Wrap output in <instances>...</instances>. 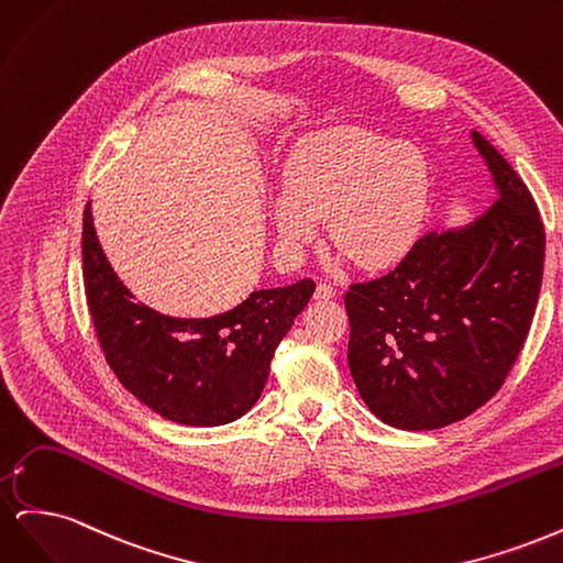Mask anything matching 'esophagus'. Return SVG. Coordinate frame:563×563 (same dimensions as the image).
<instances>
[{
	"mask_svg": "<svg viewBox=\"0 0 563 563\" xmlns=\"http://www.w3.org/2000/svg\"><path fill=\"white\" fill-rule=\"evenodd\" d=\"M333 296H335V288H333V284H327V282H319V284H317L314 298H319V300H329V298H333Z\"/></svg>",
	"mask_w": 563,
	"mask_h": 563,
	"instance_id": "34e87169",
	"label": "esophagus"
}]
</instances>
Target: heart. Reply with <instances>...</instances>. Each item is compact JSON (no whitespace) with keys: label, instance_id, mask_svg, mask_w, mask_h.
Here are the masks:
<instances>
[{"label":"heart","instance_id":"1","mask_svg":"<svg viewBox=\"0 0 563 563\" xmlns=\"http://www.w3.org/2000/svg\"><path fill=\"white\" fill-rule=\"evenodd\" d=\"M275 220L298 255L327 220L335 251L360 267H383L411 249L428 209V164L404 141L340 126L305 141L284 172Z\"/></svg>","mask_w":563,"mask_h":563}]
</instances>
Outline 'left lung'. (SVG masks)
<instances>
[{
    "label": "left lung",
    "instance_id": "1",
    "mask_svg": "<svg viewBox=\"0 0 563 563\" xmlns=\"http://www.w3.org/2000/svg\"><path fill=\"white\" fill-rule=\"evenodd\" d=\"M498 199L474 223L428 232L387 275L350 284L347 362L373 416L399 430H437L503 387L531 329L544 228L512 166L479 131Z\"/></svg>",
    "mask_w": 563,
    "mask_h": 563
}]
</instances>
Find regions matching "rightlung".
Here are the masks:
<instances>
[{
	"mask_svg": "<svg viewBox=\"0 0 563 563\" xmlns=\"http://www.w3.org/2000/svg\"><path fill=\"white\" fill-rule=\"evenodd\" d=\"M81 265L98 343L119 383L162 418L190 428L232 422L258 401L277 345L317 288L312 279L261 288L209 319L159 314L114 275L89 203Z\"/></svg>",
	"mask_w": 563,
	"mask_h": 563,
	"instance_id": "1",
	"label": "right lung"
}]
</instances>
